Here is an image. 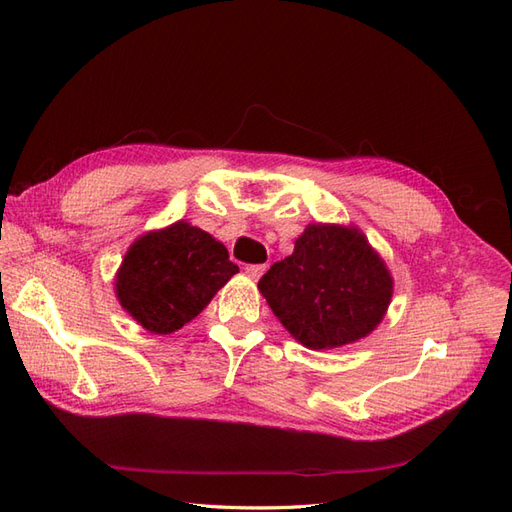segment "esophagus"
Segmentation results:
<instances>
[{"instance_id":"esophagus-1","label":"esophagus","mask_w":512,"mask_h":512,"mask_svg":"<svg viewBox=\"0 0 512 512\" xmlns=\"http://www.w3.org/2000/svg\"><path fill=\"white\" fill-rule=\"evenodd\" d=\"M265 269H267V265H250V267H245V275L250 277V280H258V277L265 273Z\"/></svg>"}]
</instances>
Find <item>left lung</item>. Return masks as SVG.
I'll list each match as a JSON object with an SVG mask.
<instances>
[{
  "label": "left lung",
  "instance_id": "left-lung-1",
  "mask_svg": "<svg viewBox=\"0 0 512 512\" xmlns=\"http://www.w3.org/2000/svg\"><path fill=\"white\" fill-rule=\"evenodd\" d=\"M258 290L299 344L331 350L378 327L391 305L393 275L359 228L316 222L260 277Z\"/></svg>",
  "mask_w": 512,
  "mask_h": 512
}]
</instances>
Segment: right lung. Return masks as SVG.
<instances>
[{
	"label": "right lung",
	"mask_w": 512,
	"mask_h": 512,
	"mask_svg": "<svg viewBox=\"0 0 512 512\" xmlns=\"http://www.w3.org/2000/svg\"><path fill=\"white\" fill-rule=\"evenodd\" d=\"M224 243L179 220L138 237L115 273L121 307L156 335H170L194 320L232 275Z\"/></svg>",
	"instance_id": "right-lung-1"
}]
</instances>
